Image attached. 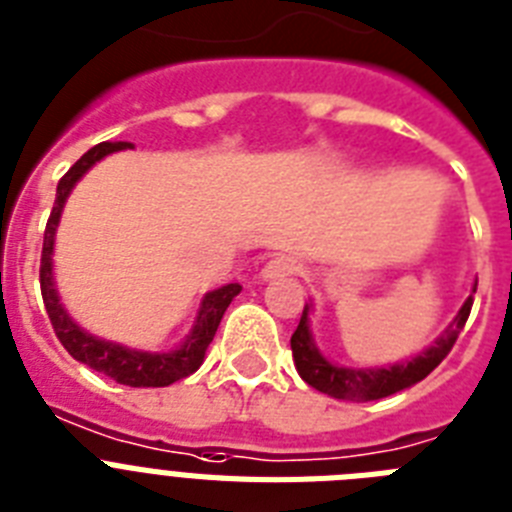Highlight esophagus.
Segmentation results:
<instances>
[{"label": "esophagus", "instance_id": "34e87169", "mask_svg": "<svg viewBox=\"0 0 512 512\" xmlns=\"http://www.w3.org/2000/svg\"><path fill=\"white\" fill-rule=\"evenodd\" d=\"M302 270V260L291 252H281V255H273L265 263L263 278H283V276H294Z\"/></svg>", "mask_w": 512, "mask_h": 512}]
</instances>
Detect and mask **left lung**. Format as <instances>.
I'll use <instances>...</instances> for the list:
<instances>
[{
	"instance_id": "1",
	"label": "left lung",
	"mask_w": 512,
	"mask_h": 512,
	"mask_svg": "<svg viewBox=\"0 0 512 512\" xmlns=\"http://www.w3.org/2000/svg\"><path fill=\"white\" fill-rule=\"evenodd\" d=\"M471 304H474V296H468L466 304H463L461 312H458V317L453 320V325L437 338L435 346H429L424 354H419L416 359H411V362L382 369H346L330 364L328 359L315 349V343H312L307 317L309 307L304 304L302 320H299L294 336H291V351H294L296 372L302 375V380L307 382V385H312V388L320 390V393L333 395V398H341V401H380V398H388V395L411 388L414 382L424 380V377L450 354L453 343L461 336L468 315H471Z\"/></svg>"
}]
</instances>
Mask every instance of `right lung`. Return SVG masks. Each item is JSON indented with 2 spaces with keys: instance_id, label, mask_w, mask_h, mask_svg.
Masks as SVG:
<instances>
[{
  "instance_id": "right-lung-1",
  "label": "right lung",
  "mask_w": 512,
  "mask_h": 512,
  "mask_svg": "<svg viewBox=\"0 0 512 512\" xmlns=\"http://www.w3.org/2000/svg\"><path fill=\"white\" fill-rule=\"evenodd\" d=\"M122 148H132V145L98 143L96 148H90L88 153H85V156L59 179L57 200H54L51 216L49 221H46L44 249H41V268H38L41 296H44V307L46 315H49L51 320V328L57 333L59 343L70 351L72 359L88 364L90 369H96V372L111 377V380H117L119 385H130V388H166L171 382L182 380V377H190L192 372L203 364L205 351H208L210 341L216 336L223 312H226V307L231 304V299L242 291V286H239V283H229V286H221V289L210 291L203 299L200 312H197V322L195 328H192L190 338L184 341L182 349L171 351V354H145V351H132L124 349V346H117V343L101 341V338H93L90 333H83V330L77 328L75 322L67 317V312H64L62 304H59L57 289H54V276H51L54 231H57L59 216H62L64 200H67V195L72 192L77 179H80L93 163Z\"/></svg>"
}]
</instances>
